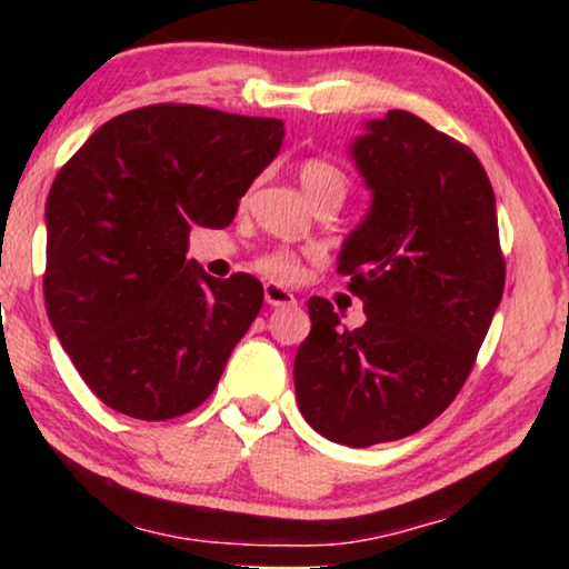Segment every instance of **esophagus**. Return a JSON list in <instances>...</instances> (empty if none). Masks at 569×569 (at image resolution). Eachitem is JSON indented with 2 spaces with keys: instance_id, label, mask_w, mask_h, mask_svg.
I'll use <instances>...</instances> for the list:
<instances>
[{
  "instance_id": "1",
  "label": "esophagus",
  "mask_w": 569,
  "mask_h": 569,
  "mask_svg": "<svg viewBox=\"0 0 569 569\" xmlns=\"http://www.w3.org/2000/svg\"><path fill=\"white\" fill-rule=\"evenodd\" d=\"M263 300L274 308H284V306H298L295 295L287 290V287L277 284V282H267L263 284Z\"/></svg>"
}]
</instances>
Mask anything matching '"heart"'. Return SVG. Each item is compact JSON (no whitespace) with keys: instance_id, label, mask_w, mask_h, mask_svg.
<instances>
[{"instance_id":"heart-1","label":"heart","mask_w":569,"mask_h":569,"mask_svg":"<svg viewBox=\"0 0 569 569\" xmlns=\"http://www.w3.org/2000/svg\"><path fill=\"white\" fill-rule=\"evenodd\" d=\"M300 186L310 204H316V201H339L341 204L347 197L349 181L345 170L333 166L331 160L310 158L300 166ZM259 269L274 279H295L300 271V263L290 251H274L261 256Z\"/></svg>"}]
</instances>
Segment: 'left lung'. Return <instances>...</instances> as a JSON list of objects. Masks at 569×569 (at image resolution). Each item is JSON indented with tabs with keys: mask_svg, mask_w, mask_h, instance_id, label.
Wrapping results in <instances>:
<instances>
[{
	"mask_svg": "<svg viewBox=\"0 0 569 569\" xmlns=\"http://www.w3.org/2000/svg\"><path fill=\"white\" fill-rule=\"evenodd\" d=\"M372 199L341 246L337 271L365 321L341 329L308 300L295 355L300 415L349 448L401 440L448 409L502 300L497 204L477 154L409 111L362 123L349 144Z\"/></svg>",
	"mask_w": 569,
	"mask_h": 569,
	"instance_id": "8db88e82",
	"label": "left lung"
}]
</instances>
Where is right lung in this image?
<instances>
[{
  "label": "right lung",
  "mask_w": 569,
  "mask_h": 569,
  "mask_svg": "<svg viewBox=\"0 0 569 569\" xmlns=\"http://www.w3.org/2000/svg\"><path fill=\"white\" fill-rule=\"evenodd\" d=\"M282 139L279 119L147 106L92 131L53 178L46 310L106 407L160 422L214 391L263 287L209 277L186 259L189 232L230 224Z\"/></svg>",
  "instance_id": "obj_1"
}]
</instances>
